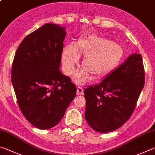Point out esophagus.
Returning a JSON list of instances; mask_svg holds the SVG:
<instances>
[{"mask_svg":"<svg viewBox=\"0 0 155 155\" xmlns=\"http://www.w3.org/2000/svg\"><path fill=\"white\" fill-rule=\"evenodd\" d=\"M77 94L83 95V89L81 87H77Z\"/></svg>","mask_w":155,"mask_h":155,"instance_id":"1","label":"esophagus"}]
</instances>
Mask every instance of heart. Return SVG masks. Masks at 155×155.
I'll return each mask as SVG.
<instances>
[{
    "mask_svg": "<svg viewBox=\"0 0 155 155\" xmlns=\"http://www.w3.org/2000/svg\"><path fill=\"white\" fill-rule=\"evenodd\" d=\"M81 54L85 55L81 63L83 70L74 78L79 84L86 82L89 75L98 78L111 72L121 61L124 51L114 41L101 36L81 38L74 47L67 45L63 49V68L67 74H72Z\"/></svg>",
    "mask_w": 155,
    "mask_h": 155,
    "instance_id": "obj_1",
    "label": "heart"
}]
</instances>
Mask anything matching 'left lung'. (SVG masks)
Masks as SVG:
<instances>
[{"label": "left lung", "instance_id": "1", "mask_svg": "<svg viewBox=\"0 0 155 155\" xmlns=\"http://www.w3.org/2000/svg\"><path fill=\"white\" fill-rule=\"evenodd\" d=\"M144 84L142 56L133 54L99 84L84 90L88 125L101 133L122 126L132 116Z\"/></svg>", "mask_w": 155, "mask_h": 155}]
</instances>
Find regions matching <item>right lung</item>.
<instances>
[{"instance_id":"obj_1","label":"right lung","mask_w":155,"mask_h":155,"mask_svg":"<svg viewBox=\"0 0 155 155\" xmlns=\"http://www.w3.org/2000/svg\"><path fill=\"white\" fill-rule=\"evenodd\" d=\"M65 34L62 27L44 25L22 41L12 63L19 108L38 129L56 126L77 94L71 78L59 70Z\"/></svg>"}]
</instances>
